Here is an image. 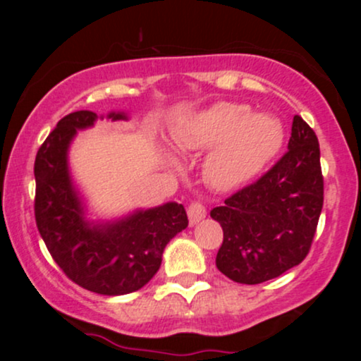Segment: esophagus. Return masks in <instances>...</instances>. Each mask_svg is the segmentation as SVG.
Masks as SVG:
<instances>
[{"label":"esophagus","instance_id":"1","mask_svg":"<svg viewBox=\"0 0 361 361\" xmlns=\"http://www.w3.org/2000/svg\"><path fill=\"white\" fill-rule=\"evenodd\" d=\"M205 215H207V210H205V207L200 204V202H193V204H190L188 219H190V224H192V226L200 222L202 219H205Z\"/></svg>","mask_w":361,"mask_h":361}]
</instances>
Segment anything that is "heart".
<instances>
[{"mask_svg":"<svg viewBox=\"0 0 361 361\" xmlns=\"http://www.w3.org/2000/svg\"><path fill=\"white\" fill-rule=\"evenodd\" d=\"M178 151L214 147L205 161L207 180L221 192L252 180L280 151L279 118L251 114L241 103H217L193 115L173 137Z\"/></svg>","mask_w":361,"mask_h":361,"instance_id":"heart-1","label":"heart"}]
</instances>
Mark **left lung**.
<instances>
[{"label":"left lung","instance_id":"8db88e82","mask_svg":"<svg viewBox=\"0 0 361 361\" xmlns=\"http://www.w3.org/2000/svg\"><path fill=\"white\" fill-rule=\"evenodd\" d=\"M319 159L316 132L295 115L279 163L210 212L224 231L215 264L227 279L263 283L307 256L324 202Z\"/></svg>","mask_w":361,"mask_h":361}]
</instances>
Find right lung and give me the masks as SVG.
Wrapping results in <instances>:
<instances>
[{
    "label": "right lung",
    "mask_w": 361,
    "mask_h": 361,
    "mask_svg": "<svg viewBox=\"0 0 361 361\" xmlns=\"http://www.w3.org/2000/svg\"><path fill=\"white\" fill-rule=\"evenodd\" d=\"M98 118L103 115L73 111L40 146L34 168L35 221L54 261L74 283L100 295H126L156 275L164 247L186 229L188 217L183 205L168 202L111 221L88 219L69 169V147L78 130L93 127ZM106 118L128 117L110 111Z\"/></svg>",
    "instance_id": "obj_1"
}]
</instances>
